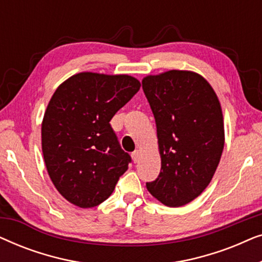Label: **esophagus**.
Returning a JSON list of instances; mask_svg holds the SVG:
<instances>
[{
	"label": "esophagus",
	"instance_id": "34e87169",
	"mask_svg": "<svg viewBox=\"0 0 262 262\" xmlns=\"http://www.w3.org/2000/svg\"><path fill=\"white\" fill-rule=\"evenodd\" d=\"M131 156H132V161H134L135 163H137L139 161V156H141V151H139V150H135V151L131 154Z\"/></svg>",
	"mask_w": 262,
	"mask_h": 262
}]
</instances>
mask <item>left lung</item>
I'll return each mask as SVG.
<instances>
[{
	"mask_svg": "<svg viewBox=\"0 0 262 262\" xmlns=\"http://www.w3.org/2000/svg\"><path fill=\"white\" fill-rule=\"evenodd\" d=\"M142 87L155 117L161 155L159 177L146 188L166 206L186 205L209 186L223 152L220 100L192 71L150 75Z\"/></svg>",
	"mask_w": 262,
	"mask_h": 262,
	"instance_id": "obj_1",
	"label": "left lung"
}]
</instances>
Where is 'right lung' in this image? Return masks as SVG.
<instances>
[{
    "label": "right lung",
    "mask_w": 262,
    "mask_h": 262,
    "mask_svg": "<svg viewBox=\"0 0 262 262\" xmlns=\"http://www.w3.org/2000/svg\"><path fill=\"white\" fill-rule=\"evenodd\" d=\"M141 83L128 75L80 73L64 81L50 100L41 124V148L50 179L78 207L108 198L131 156L110 121Z\"/></svg>",
    "instance_id": "add662e5"
}]
</instances>
